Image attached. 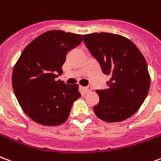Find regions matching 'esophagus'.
I'll return each instance as SVG.
<instances>
[{
	"label": "esophagus",
	"mask_w": 161,
	"mask_h": 161,
	"mask_svg": "<svg viewBox=\"0 0 161 161\" xmlns=\"http://www.w3.org/2000/svg\"><path fill=\"white\" fill-rule=\"evenodd\" d=\"M83 90H84L85 93H89V92H90L92 90V87L91 86H87L85 88H83Z\"/></svg>",
	"instance_id": "obj_1"
}]
</instances>
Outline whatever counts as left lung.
<instances>
[{
	"instance_id": "obj_1",
	"label": "left lung",
	"mask_w": 161,
	"mask_h": 161,
	"mask_svg": "<svg viewBox=\"0 0 161 161\" xmlns=\"http://www.w3.org/2000/svg\"><path fill=\"white\" fill-rule=\"evenodd\" d=\"M83 42L103 73L110 76L108 89L96 90L100 101L94 106V113L107 122L126 120L139 109L149 93L145 59L131 40L118 34H85Z\"/></svg>"
}]
</instances>
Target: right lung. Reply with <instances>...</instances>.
<instances>
[{
	"label": "right lung",
	"instance_id": "1",
	"mask_svg": "<svg viewBox=\"0 0 161 161\" xmlns=\"http://www.w3.org/2000/svg\"><path fill=\"white\" fill-rule=\"evenodd\" d=\"M81 34L51 30L28 45L13 68L12 88L29 117L45 126L67 121L72 103L80 98L78 85L56 80L67 53L80 45Z\"/></svg>",
	"mask_w": 161,
	"mask_h": 161
}]
</instances>
